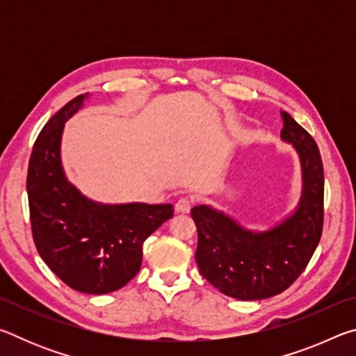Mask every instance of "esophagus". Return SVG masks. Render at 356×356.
I'll return each mask as SVG.
<instances>
[{"instance_id":"34e87169","label":"esophagus","mask_w":356,"mask_h":356,"mask_svg":"<svg viewBox=\"0 0 356 356\" xmlns=\"http://www.w3.org/2000/svg\"><path fill=\"white\" fill-rule=\"evenodd\" d=\"M190 209H191V200H188V197H180V200L176 202L177 213H188Z\"/></svg>"}]
</instances>
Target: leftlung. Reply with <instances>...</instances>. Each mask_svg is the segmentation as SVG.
I'll list each match as a JSON object with an SVG mask.
<instances>
[{
  "label": "left lung",
  "mask_w": 356,
  "mask_h": 356,
  "mask_svg": "<svg viewBox=\"0 0 356 356\" xmlns=\"http://www.w3.org/2000/svg\"><path fill=\"white\" fill-rule=\"evenodd\" d=\"M281 140L297 150L303 188L297 209L268 231L245 229L232 216L196 206V262L201 275L227 297H275L303 273L323 227V165L316 141L291 114L281 111Z\"/></svg>",
  "instance_id": "1"
}]
</instances>
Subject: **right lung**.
I'll use <instances>...</instances> for the list:
<instances>
[{
    "instance_id": "add662e5",
    "label": "right lung",
    "mask_w": 356,
    "mask_h": 356,
    "mask_svg": "<svg viewBox=\"0 0 356 356\" xmlns=\"http://www.w3.org/2000/svg\"><path fill=\"white\" fill-rule=\"evenodd\" d=\"M89 94L65 104L34 143L28 166L33 238L58 278L83 293L102 295L124 287L141 268L143 243L166 220L171 204H102L81 195L61 163L64 124Z\"/></svg>"
}]
</instances>
